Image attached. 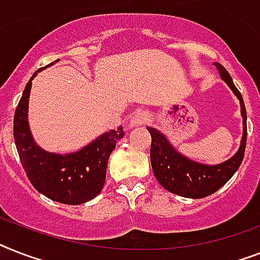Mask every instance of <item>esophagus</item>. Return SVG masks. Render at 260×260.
<instances>
[{
    "label": "esophagus",
    "instance_id": "34e87169",
    "mask_svg": "<svg viewBox=\"0 0 260 260\" xmlns=\"http://www.w3.org/2000/svg\"><path fill=\"white\" fill-rule=\"evenodd\" d=\"M148 120V114L146 112H143V110H138V112H135V114L131 117V126H140L144 125Z\"/></svg>",
    "mask_w": 260,
    "mask_h": 260
}]
</instances>
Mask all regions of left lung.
Segmentation results:
<instances>
[{
  "label": "left lung",
  "mask_w": 260,
  "mask_h": 260,
  "mask_svg": "<svg viewBox=\"0 0 260 260\" xmlns=\"http://www.w3.org/2000/svg\"><path fill=\"white\" fill-rule=\"evenodd\" d=\"M220 77L240 101L243 117V138L238 152L220 165H202L179 154L162 132L147 126L151 134V166L158 182L170 193L187 198H204L217 191L230 181L244 158L247 142V112L240 91L234 85L230 73L220 63H214Z\"/></svg>",
  "instance_id": "left-lung-1"
}]
</instances>
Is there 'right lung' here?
<instances>
[{
	"instance_id": "right-lung-1",
	"label": "right lung",
	"mask_w": 260,
	"mask_h": 260,
	"mask_svg": "<svg viewBox=\"0 0 260 260\" xmlns=\"http://www.w3.org/2000/svg\"><path fill=\"white\" fill-rule=\"evenodd\" d=\"M58 62V60H55ZM28 81L18 102L13 120V136L26 177L39 193L52 201L79 205L97 197L104 187L106 167L117 140L124 136L122 126L102 134L95 140L71 154L47 152L35 143L28 124V101L32 79Z\"/></svg>"
}]
</instances>
